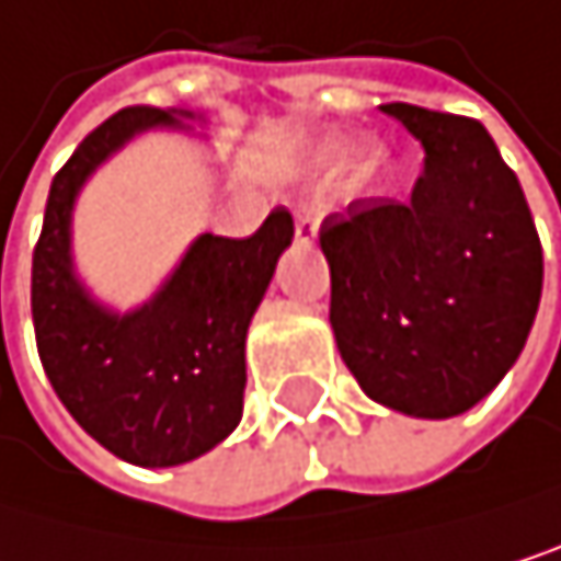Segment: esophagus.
Returning a JSON list of instances; mask_svg holds the SVG:
<instances>
[{"label":"esophagus","instance_id":"34e87169","mask_svg":"<svg viewBox=\"0 0 561 561\" xmlns=\"http://www.w3.org/2000/svg\"><path fill=\"white\" fill-rule=\"evenodd\" d=\"M294 227H297V237L300 240H314V233H318V210L311 204L297 207L294 210Z\"/></svg>","mask_w":561,"mask_h":561}]
</instances>
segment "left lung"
<instances>
[{
    "mask_svg": "<svg viewBox=\"0 0 561 561\" xmlns=\"http://www.w3.org/2000/svg\"><path fill=\"white\" fill-rule=\"evenodd\" d=\"M425 147L408 201L364 197L321 224L331 328L360 391L414 417L479 404L525 347L542 243L515 170L458 113L385 103Z\"/></svg>",
    "mask_w": 561,
    "mask_h": 561,
    "instance_id": "8db88e82",
    "label": "left lung"
}]
</instances>
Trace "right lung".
Wrapping results in <instances>:
<instances>
[{
    "instance_id": "right-lung-1",
    "label": "right lung",
    "mask_w": 561,
    "mask_h": 561,
    "mask_svg": "<svg viewBox=\"0 0 561 561\" xmlns=\"http://www.w3.org/2000/svg\"><path fill=\"white\" fill-rule=\"evenodd\" d=\"M157 106H126L100 123L53 176L33 250V328L46 378L79 428L144 468L183 465L220 445L243 414L247 324L294 237L284 207L243 240L204 233L170 284L136 314L96 307L69 267L76 190L147 126Z\"/></svg>"
}]
</instances>
